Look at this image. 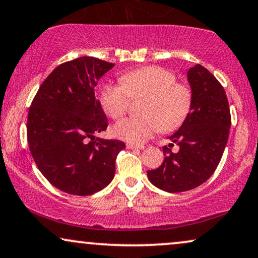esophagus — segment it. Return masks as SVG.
<instances>
[{"instance_id":"1","label":"esophagus","mask_w":258,"mask_h":258,"mask_svg":"<svg viewBox=\"0 0 258 258\" xmlns=\"http://www.w3.org/2000/svg\"><path fill=\"white\" fill-rule=\"evenodd\" d=\"M126 147L127 149H144V147H142V145H136L132 144V143H127Z\"/></svg>"}]
</instances>
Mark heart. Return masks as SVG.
Masks as SVG:
<instances>
[{
	"label": "heart",
	"mask_w": 258,
	"mask_h": 258,
	"mask_svg": "<svg viewBox=\"0 0 258 258\" xmlns=\"http://www.w3.org/2000/svg\"><path fill=\"white\" fill-rule=\"evenodd\" d=\"M121 85H105L101 104L111 119H120L128 109L130 98L147 97L142 117H127L113 127L114 136L132 144H143L159 130L170 132L184 122L191 109V91L175 76L159 66H147L123 73Z\"/></svg>",
	"instance_id": "1"
}]
</instances>
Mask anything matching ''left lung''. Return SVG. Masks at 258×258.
<instances>
[{
	"label": "left lung",
	"instance_id": "left-lung-1",
	"mask_svg": "<svg viewBox=\"0 0 258 258\" xmlns=\"http://www.w3.org/2000/svg\"><path fill=\"white\" fill-rule=\"evenodd\" d=\"M191 109L187 116L163 147V162L148 170L150 182L161 190L175 194L192 190L206 182L221 160L228 141L231 114L227 96L221 84L207 68L195 64L188 68ZM173 142L179 151H170Z\"/></svg>",
	"mask_w": 258,
	"mask_h": 258
}]
</instances>
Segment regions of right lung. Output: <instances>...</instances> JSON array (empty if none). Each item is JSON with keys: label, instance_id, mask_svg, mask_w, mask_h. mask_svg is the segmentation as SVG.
<instances>
[{"label": "right lung", "instance_id": "obj_1", "mask_svg": "<svg viewBox=\"0 0 258 258\" xmlns=\"http://www.w3.org/2000/svg\"><path fill=\"white\" fill-rule=\"evenodd\" d=\"M113 67L92 56L64 62L43 82L31 104V155L45 179L66 194H96L115 174L116 155L125 143L96 138L108 120L95 97L97 82Z\"/></svg>", "mask_w": 258, "mask_h": 258}]
</instances>
